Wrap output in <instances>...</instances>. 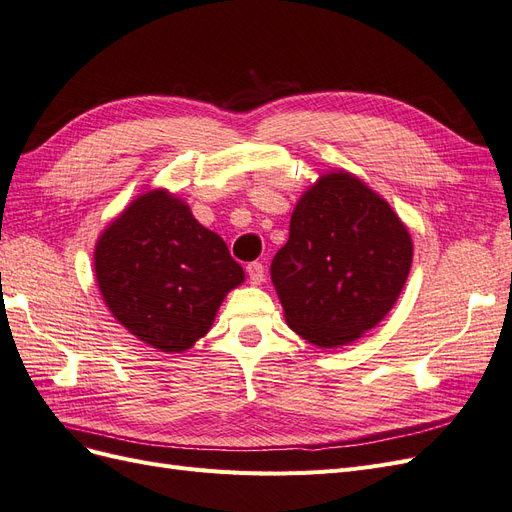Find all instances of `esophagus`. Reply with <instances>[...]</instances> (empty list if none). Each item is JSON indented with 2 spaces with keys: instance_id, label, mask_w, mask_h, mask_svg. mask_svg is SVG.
I'll use <instances>...</instances> for the list:
<instances>
[{
  "instance_id": "1",
  "label": "esophagus",
  "mask_w": 512,
  "mask_h": 512,
  "mask_svg": "<svg viewBox=\"0 0 512 512\" xmlns=\"http://www.w3.org/2000/svg\"><path fill=\"white\" fill-rule=\"evenodd\" d=\"M245 269H247V277H250L252 286H260L262 282H265V265H262V262H250Z\"/></svg>"
}]
</instances>
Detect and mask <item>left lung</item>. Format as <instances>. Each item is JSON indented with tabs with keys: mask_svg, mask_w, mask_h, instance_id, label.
<instances>
[{
	"mask_svg": "<svg viewBox=\"0 0 512 512\" xmlns=\"http://www.w3.org/2000/svg\"><path fill=\"white\" fill-rule=\"evenodd\" d=\"M410 267L404 222L359 177L337 170L299 198L271 280L288 327L309 344L339 348L391 312Z\"/></svg>",
	"mask_w": 512,
	"mask_h": 512,
	"instance_id": "1",
	"label": "left lung"
}]
</instances>
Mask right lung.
<instances>
[{"label":"right lung","instance_id":"obj_1","mask_svg":"<svg viewBox=\"0 0 512 512\" xmlns=\"http://www.w3.org/2000/svg\"><path fill=\"white\" fill-rule=\"evenodd\" d=\"M96 280L111 314L162 352H183L207 335L226 294L245 273L226 243L166 190H151L102 232Z\"/></svg>","mask_w":512,"mask_h":512}]
</instances>
